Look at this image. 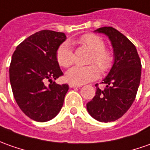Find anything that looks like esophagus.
Wrapping results in <instances>:
<instances>
[{"mask_svg":"<svg viewBox=\"0 0 150 150\" xmlns=\"http://www.w3.org/2000/svg\"><path fill=\"white\" fill-rule=\"evenodd\" d=\"M69 86H70L71 88H80V87H82L81 84H75V83H69Z\"/></svg>","mask_w":150,"mask_h":150,"instance_id":"obj_1","label":"esophagus"}]
</instances>
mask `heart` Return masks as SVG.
Masks as SVG:
<instances>
[{
	"label": "heart",
	"mask_w": 150,
	"mask_h": 150,
	"mask_svg": "<svg viewBox=\"0 0 150 150\" xmlns=\"http://www.w3.org/2000/svg\"><path fill=\"white\" fill-rule=\"evenodd\" d=\"M78 42L84 46L92 55L89 63H96L103 71H108L111 69L113 63V57L109 51L105 49L104 41L98 35L93 33H86L81 36ZM57 60L60 66L68 67L74 62V53L70 42H65L60 45L57 51ZM95 65L87 67H72L67 72V79L69 82L77 84L88 83L97 79L99 75V70Z\"/></svg>",
	"instance_id": "obj_1"
}]
</instances>
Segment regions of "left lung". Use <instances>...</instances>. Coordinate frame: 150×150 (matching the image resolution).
I'll return each instance as SVG.
<instances>
[{"mask_svg": "<svg viewBox=\"0 0 150 150\" xmlns=\"http://www.w3.org/2000/svg\"><path fill=\"white\" fill-rule=\"evenodd\" d=\"M108 37L113 48V65L102 80L104 89L96 86V95L86 107L88 113L101 122H114L128 111L135 100L141 76V62L135 45L112 27L94 30Z\"/></svg>", "mask_w": 150, "mask_h": 150, "instance_id": "1", "label": "left lung"}]
</instances>
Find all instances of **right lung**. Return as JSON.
<instances>
[{
  "label": "right lung",
  "instance_id": "right-lung-1",
  "mask_svg": "<svg viewBox=\"0 0 150 150\" xmlns=\"http://www.w3.org/2000/svg\"><path fill=\"white\" fill-rule=\"evenodd\" d=\"M66 39L64 33L42 30L23 41L13 53L9 70L12 92L19 108L33 121L52 120L63 106L69 86L53 79L63 75L57 51Z\"/></svg>",
  "mask_w": 150,
  "mask_h": 150
}]
</instances>
